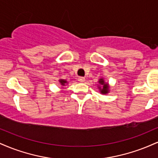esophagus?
<instances>
[{
  "mask_svg": "<svg viewBox=\"0 0 158 158\" xmlns=\"http://www.w3.org/2000/svg\"><path fill=\"white\" fill-rule=\"evenodd\" d=\"M78 80H79V81H80V82H85V79L84 77H79L78 78Z\"/></svg>",
  "mask_w": 158,
  "mask_h": 158,
  "instance_id": "1",
  "label": "esophagus"
}]
</instances>
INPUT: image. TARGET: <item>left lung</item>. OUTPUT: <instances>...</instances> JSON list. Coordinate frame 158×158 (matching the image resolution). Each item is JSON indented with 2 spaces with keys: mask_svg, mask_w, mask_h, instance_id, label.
<instances>
[{
  "mask_svg": "<svg viewBox=\"0 0 158 158\" xmlns=\"http://www.w3.org/2000/svg\"><path fill=\"white\" fill-rule=\"evenodd\" d=\"M98 89L99 90V92H100L102 94H107L109 93L110 91V87L109 84L108 82H106L105 81L104 78H100L98 81Z\"/></svg>",
  "mask_w": 158,
  "mask_h": 158,
  "instance_id": "obj_1",
  "label": "left lung"
}]
</instances>
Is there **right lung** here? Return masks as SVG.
Segmentation results:
<instances>
[{
    "label": "right lung",
    "instance_id": "obj_1",
    "mask_svg": "<svg viewBox=\"0 0 158 158\" xmlns=\"http://www.w3.org/2000/svg\"><path fill=\"white\" fill-rule=\"evenodd\" d=\"M59 82H60L61 85H62V86H64L65 85L68 84V81H67V80H65V79H60L59 80Z\"/></svg>",
    "mask_w": 158,
    "mask_h": 158
}]
</instances>
